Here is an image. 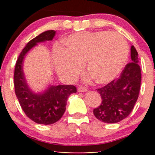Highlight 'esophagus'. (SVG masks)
<instances>
[{
	"label": "esophagus",
	"mask_w": 155,
	"mask_h": 155,
	"mask_svg": "<svg viewBox=\"0 0 155 155\" xmlns=\"http://www.w3.org/2000/svg\"><path fill=\"white\" fill-rule=\"evenodd\" d=\"M87 91V89L86 87H83V86H79L78 87V91L79 92H86Z\"/></svg>",
	"instance_id": "obj_1"
}]
</instances>
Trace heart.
Wrapping results in <instances>:
<instances>
[{"label":"heart","instance_id":"heart-1","mask_svg":"<svg viewBox=\"0 0 155 155\" xmlns=\"http://www.w3.org/2000/svg\"><path fill=\"white\" fill-rule=\"evenodd\" d=\"M64 43L67 48H54L52 58L59 75L68 80L76 79L86 61L89 77L99 83L110 82L122 70L129 53L125 39L117 32L78 33Z\"/></svg>","mask_w":155,"mask_h":155}]
</instances>
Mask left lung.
Masks as SVG:
<instances>
[{"mask_svg": "<svg viewBox=\"0 0 155 155\" xmlns=\"http://www.w3.org/2000/svg\"><path fill=\"white\" fill-rule=\"evenodd\" d=\"M131 61L121 75L105 86L97 88L102 102L94 109V115L100 121L109 124L118 123L130 114L137 102L141 85V70L138 53L130 48Z\"/></svg>", "mask_w": 155, "mask_h": 155, "instance_id": "obj_1", "label": "left lung"}]
</instances>
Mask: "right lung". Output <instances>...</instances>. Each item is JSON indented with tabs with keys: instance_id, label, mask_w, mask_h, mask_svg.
<instances>
[{
	"instance_id": "add662e5",
	"label": "right lung",
	"mask_w": 155,
	"mask_h": 155,
	"mask_svg": "<svg viewBox=\"0 0 155 155\" xmlns=\"http://www.w3.org/2000/svg\"><path fill=\"white\" fill-rule=\"evenodd\" d=\"M54 35L55 31L50 30L29 41L20 53L14 71L15 95L21 109L30 119L45 125L54 124L63 116L69 96L77 90L74 85H50L43 93H34L26 82L22 65L26 54L31 48L38 43L52 40Z\"/></svg>"
}]
</instances>
